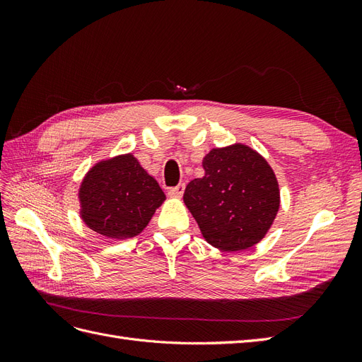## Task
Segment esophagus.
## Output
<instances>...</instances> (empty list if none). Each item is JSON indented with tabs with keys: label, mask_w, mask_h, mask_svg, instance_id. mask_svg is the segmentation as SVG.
Segmentation results:
<instances>
[{
	"label": "esophagus",
	"mask_w": 362,
	"mask_h": 362,
	"mask_svg": "<svg viewBox=\"0 0 362 362\" xmlns=\"http://www.w3.org/2000/svg\"><path fill=\"white\" fill-rule=\"evenodd\" d=\"M184 190H185V185L178 184L177 187L169 189V196H170V198H181V196L184 194Z\"/></svg>",
	"instance_id": "esophagus-1"
}]
</instances>
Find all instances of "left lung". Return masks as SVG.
<instances>
[{"label":"left lung","mask_w":362,"mask_h":362,"mask_svg":"<svg viewBox=\"0 0 362 362\" xmlns=\"http://www.w3.org/2000/svg\"><path fill=\"white\" fill-rule=\"evenodd\" d=\"M205 175L190 181L184 204L211 246L237 252L264 238L279 210V184L264 157L247 145L211 149Z\"/></svg>","instance_id":"1"}]
</instances>
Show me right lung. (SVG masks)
Here are the masks:
<instances>
[{
    "instance_id": "add662e5",
    "label": "right lung",
    "mask_w": 362,
    "mask_h": 362,
    "mask_svg": "<svg viewBox=\"0 0 362 362\" xmlns=\"http://www.w3.org/2000/svg\"><path fill=\"white\" fill-rule=\"evenodd\" d=\"M78 199L92 231L125 240L144 231L166 194L133 154H124L98 161L86 173Z\"/></svg>"
}]
</instances>
